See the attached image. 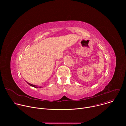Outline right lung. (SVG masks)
Instances as JSON below:
<instances>
[{"instance_id":"1","label":"right lung","mask_w":126,"mask_h":126,"mask_svg":"<svg viewBox=\"0 0 126 126\" xmlns=\"http://www.w3.org/2000/svg\"><path fill=\"white\" fill-rule=\"evenodd\" d=\"M30 86H32V87H35V88H38L37 87V86H35V85H33V84H30V83H28V82H27ZM40 88H41V87H40Z\"/></svg>"}]
</instances>
